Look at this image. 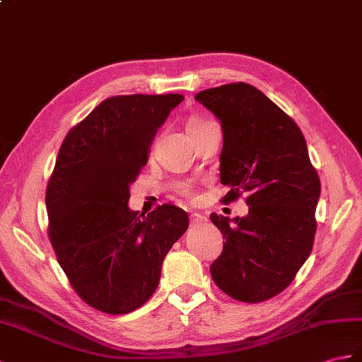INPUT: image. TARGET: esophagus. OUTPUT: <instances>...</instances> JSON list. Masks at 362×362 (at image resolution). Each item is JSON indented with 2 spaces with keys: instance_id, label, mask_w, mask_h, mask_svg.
<instances>
[{
  "instance_id": "esophagus-1",
  "label": "esophagus",
  "mask_w": 362,
  "mask_h": 362,
  "mask_svg": "<svg viewBox=\"0 0 362 362\" xmlns=\"http://www.w3.org/2000/svg\"><path fill=\"white\" fill-rule=\"evenodd\" d=\"M202 222H205V216H202L199 213L191 214V225H197V223H202Z\"/></svg>"
}]
</instances>
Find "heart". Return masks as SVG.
<instances>
[{"label": "heart", "mask_w": 362, "mask_h": 362, "mask_svg": "<svg viewBox=\"0 0 362 362\" xmlns=\"http://www.w3.org/2000/svg\"><path fill=\"white\" fill-rule=\"evenodd\" d=\"M206 123H209V122L202 120V119H192V120L188 122V132L189 131H196V129L202 128V126H205ZM182 192L187 197H192V194H194V189H192L191 185H185V187L182 188Z\"/></svg>", "instance_id": "1"}]
</instances>
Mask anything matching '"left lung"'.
Here are the masks:
<instances>
[{
	"mask_svg": "<svg viewBox=\"0 0 362 362\" xmlns=\"http://www.w3.org/2000/svg\"><path fill=\"white\" fill-rule=\"evenodd\" d=\"M199 103L221 120L223 204L248 194V214L209 219L223 234L213 281L242 302L279 295L312 253L321 182L295 120L247 83L202 90Z\"/></svg>",
	"mask_w": 362,
	"mask_h": 362,
	"instance_id": "obj_1",
	"label": "left lung"
}]
</instances>
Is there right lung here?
<instances>
[{
    "instance_id": "1",
    "label": "right lung",
    "mask_w": 362,
    "mask_h": 362,
    "mask_svg": "<svg viewBox=\"0 0 362 362\" xmlns=\"http://www.w3.org/2000/svg\"><path fill=\"white\" fill-rule=\"evenodd\" d=\"M182 100L106 98L58 153L46 189L49 239L72 288L103 313L134 312L153 296L165 256L189 225L179 206L165 204L148 216L128 206L157 129Z\"/></svg>"
}]
</instances>
